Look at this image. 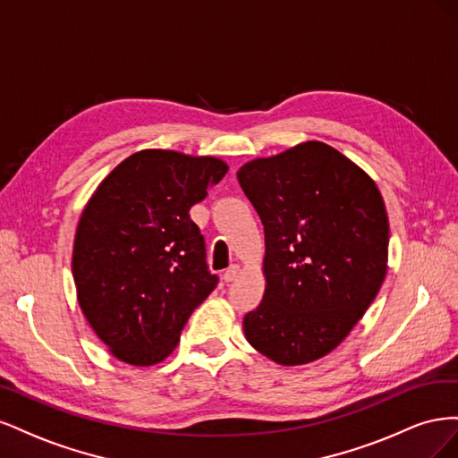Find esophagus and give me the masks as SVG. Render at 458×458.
<instances>
[{
	"label": "esophagus",
	"instance_id": "obj_1",
	"mask_svg": "<svg viewBox=\"0 0 458 458\" xmlns=\"http://www.w3.org/2000/svg\"><path fill=\"white\" fill-rule=\"evenodd\" d=\"M239 275H241V267H239V266H231V267L224 273V281H225V283H233L234 279H237Z\"/></svg>",
	"mask_w": 458,
	"mask_h": 458
}]
</instances>
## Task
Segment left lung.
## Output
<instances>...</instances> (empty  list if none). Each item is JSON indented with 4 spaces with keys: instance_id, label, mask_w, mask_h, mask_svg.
I'll return each mask as SVG.
<instances>
[{
    "instance_id": "left-lung-1",
    "label": "left lung",
    "mask_w": 458,
    "mask_h": 458,
    "mask_svg": "<svg viewBox=\"0 0 458 458\" xmlns=\"http://www.w3.org/2000/svg\"><path fill=\"white\" fill-rule=\"evenodd\" d=\"M237 177L266 234V293L242 318L244 336L276 365L313 363L345 340L386 279L384 199L323 141L248 160Z\"/></svg>"
}]
</instances>
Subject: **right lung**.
<instances>
[{
  "label": "right lung",
  "instance_id": "right-lung-1",
  "mask_svg": "<svg viewBox=\"0 0 458 458\" xmlns=\"http://www.w3.org/2000/svg\"><path fill=\"white\" fill-rule=\"evenodd\" d=\"M227 170L217 157L143 148L88 200L72 248L78 306L118 361L162 363L192 310L216 288L189 210Z\"/></svg>",
  "mask_w": 458,
  "mask_h": 458
}]
</instances>
